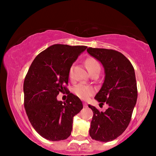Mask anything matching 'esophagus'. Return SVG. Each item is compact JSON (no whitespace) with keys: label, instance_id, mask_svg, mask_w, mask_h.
Instances as JSON below:
<instances>
[{"label":"esophagus","instance_id":"34e87169","mask_svg":"<svg viewBox=\"0 0 156 156\" xmlns=\"http://www.w3.org/2000/svg\"><path fill=\"white\" fill-rule=\"evenodd\" d=\"M83 106H84V107H87V102H83Z\"/></svg>","mask_w":156,"mask_h":156}]
</instances>
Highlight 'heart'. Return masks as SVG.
I'll return each mask as SVG.
<instances>
[{
    "label": "heart",
    "instance_id": "obj_1",
    "mask_svg": "<svg viewBox=\"0 0 156 156\" xmlns=\"http://www.w3.org/2000/svg\"><path fill=\"white\" fill-rule=\"evenodd\" d=\"M85 65L87 69L89 71V73H91L95 71H100V65L98 61L94 58H88L87 59L85 60ZM69 78L72 79L73 77V67H71L69 71ZM73 93L75 94L76 96H77L78 98L83 99V100H87L88 99L89 97L94 93V89L93 87L86 85L84 84H78L77 85L74 87L73 89Z\"/></svg>",
    "mask_w": 156,
    "mask_h": 156
}]
</instances>
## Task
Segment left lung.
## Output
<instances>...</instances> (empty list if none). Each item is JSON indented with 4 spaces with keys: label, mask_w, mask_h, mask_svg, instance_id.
I'll return each mask as SVG.
<instances>
[{
    "label": "left lung",
    "mask_w": 156,
    "mask_h": 156,
    "mask_svg": "<svg viewBox=\"0 0 156 156\" xmlns=\"http://www.w3.org/2000/svg\"><path fill=\"white\" fill-rule=\"evenodd\" d=\"M87 51L105 69L104 83L95 99L100 107L105 103L109 106L100 112L89 105L94 113L89 135L100 142L112 141L125 131L131 119L138 98L135 71L131 62L115 50L89 47Z\"/></svg>",
    "instance_id": "8db88e82"
}]
</instances>
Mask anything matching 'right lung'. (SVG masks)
Instances as JSON below:
<instances>
[{
	"instance_id": "right-lung-1",
	"label": "right lung",
	"mask_w": 156,
	"mask_h": 156,
	"mask_svg": "<svg viewBox=\"0 0 156 156\" xmlns=\"http://www.w3.org/2000/svg\"><path fill=\"white\" fill-rule=\"evenodd\" d=\"M86 46L56 44L41 52L25 76L24 106L29 120L37 133L51 141L67 139L72 130L73 118L83 109L78 96L70 93L69 71ZM66 92L65 102L56 98Z\"/></svg>"
}]
</instances>
